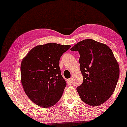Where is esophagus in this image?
<instances>
[{
  "label": "esophagus",
  "mask_w": 127,
  "mask_h": 127,
  "mask_svg": "<svg viewBox=\"0 0 127 127\" xmlns=\"http://www.w3.org/2000/svg\"><path fill=\"white\" fill-rule=\"evenodd\" d=\"M66 82L68 83V84H71V83L72 82V79H67V80H66Z\"/></svg>",
  "instance_id": "esophagus-1"
}]
</instances>
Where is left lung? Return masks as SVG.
I'll return each mask as SVG.
<instances>
[{
    "instance_id": "8db88e82",
    "label": "left lung",
    "mask_w": 127,
    "mask_h": 127,
    "mask_svg": "<svg viewBox=\"0 0 127 127\" xmlns=\"http://www.w3.org/2000/svg\"><path fill=\"white\" fill-rule=\"evenodd\" d=\"M80 54V67L83 76L77 91L81 99L88 105L97 106L111 96L119 78V64L107 45L86 39L71 48Z\"/></svg>"
}]
</instances>
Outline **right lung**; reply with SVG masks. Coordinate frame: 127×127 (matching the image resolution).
<instances>
[{
	"label": "right lung",
	"mask_w": 127,
	"mask_h": 127,
	"mask_svg": "<svg viewBox=\"0 0 127 127\" xmlns=\"http://www.w3.org/2000/svg\"><path fill=\"white\" fill-rule=\"evenodd\" d=\"M70 45L50 43L33 48L21 64V80L25 93L36 105L48 108L61 98L66 81L60 60Z\"/></svg>",
	"instance_id": "1"
}]
</instances>
